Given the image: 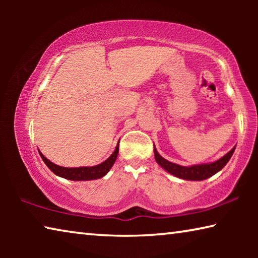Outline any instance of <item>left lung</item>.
<instances>
[{
    "label": "left lung",
    "instance_id": "8db88e82",
    "mask_svg": "<svg viewBox=\"0 0 258 258\" xmlns=\"http://www.w3.org/2000/svg\"><path fill=\"white\" fill-rule=\"evenodd\" d=\"M235 147L232 148L228 154H225L222 158H220L216 161H213V163H207V164H199V165H192V166H181L177 164L171 163V161L166 160L163 158L157 151L156 147L154 146V154H155V159L159 166H161L166 172H168L172 175L176 176L178 178H182V180H187V181H203L206 180V178L213 176L214 174L220 172L224 166L228 164L231 157H232L234 152Z\"/></svg>",
    "mask_w": 258,
    "mask_h": 258
}]
</instances>
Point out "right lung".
Here are the masks:
<instances>
[{
    "instance_id": "add662e5",
    "label": "right lung",
    "mask_w": 258,
    "mask_h": 258,
    "mask_svg": "<svg viewBox=\"0 0 258 258\" xmlns=\"http://www.w3.org/2000/svg\"><path fill=\"white\" fill-rule=\"evenodd\" d=\"M119 146H116L115 151L112 152L109 158H107L103 163L91 166V167H62L54 163H52L47 158L43 156L42 152L38 150L41 155V158L44 161L45 165L49 167L55 175L60 177L67 178L71 181H90V180H98V178L103 177L106 174L110 171L112 165L115 164L117 156H118Z\"/></svg>"
}]
</instances>
